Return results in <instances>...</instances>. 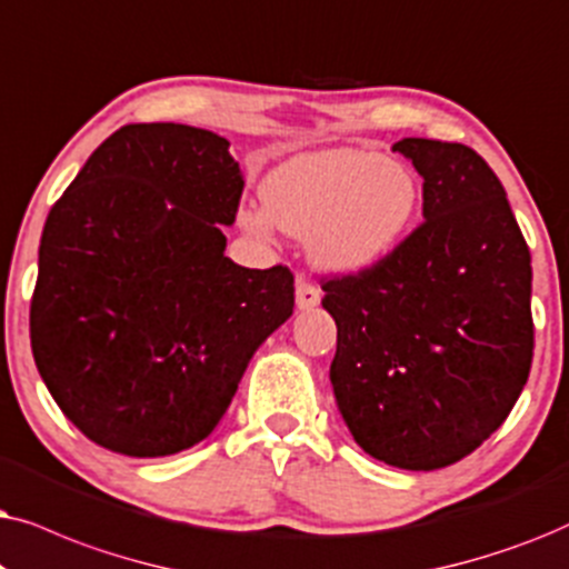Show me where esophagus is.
Returning a JSON list of instances; mask_svg holds the SVG:
<instances>
[{
	"mask_svg": "<svg viewBox=\"0 0 569 569\" xmlns=\"http://www.w3.org/2000/svg\"><path fill=\"white\" fill-rule=\"evenodd\" d=\"M320 305V289L309 283V280L299 278L297 280V307L299 309H315Z\"/></svg>",
	"mask_w": 569,
	"mask_h": 569,
	"instance_id": "34e87169",
	"label": "esophagus"
}]
</instances>
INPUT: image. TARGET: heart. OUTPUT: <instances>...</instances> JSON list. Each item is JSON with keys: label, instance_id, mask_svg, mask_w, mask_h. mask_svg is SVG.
<instances>
[{"label": "heart", "instance_id": "obj_1", "mask_svg": "<svg viewBox=\"0 0 569 569\" xmlns=\"http://www.w3.org/2000/svg\"><path fill=\"white\" fill-rule=\"evenodd\" d=\"M262 210L239 221L257 237L272 223L307 239L309 257L332 276H363L388 260L411 229L419 184L403 163L375 150L332 148L289 158L264 177Z\"/></svg>", "mask_w": 569, "mask_h": 569}]
</instances>
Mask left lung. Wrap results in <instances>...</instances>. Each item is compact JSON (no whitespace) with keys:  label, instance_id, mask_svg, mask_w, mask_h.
I'll return each mask as SVG.
<instances>
[{"label":"left lung","instance_id":"8db88e82","mask_svg":"<svg viewBox=\"0 0 569 569\" xmlns=\"http://www.w3.org/2000/svg\"><path fill=\"white\" fill-rule=\"evenodd\" d=\"M423 179V223L363 276L325 280L330 382L356 445L435 471L502 427L533 359L531 252L502 181L460 142L392 146Z\"/></svg>","mask_w":569,"mask_h":569}]
</instances>
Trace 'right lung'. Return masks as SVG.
Returning <instances> with one entry per match:
<instances>
[{
    "instance_id": "obj_1",
    "label": "right lung",
    "mask_w": 569,
    "mask_h": 569,
    "mask_svg": "<svg viewBox=\"0 0 569 569\" xmlns=\"http://www.w3.org/2000/svg\"><path fill=\"white\" fill-rule=\"evenodd\" d=\"M200 127L127 124L51 208L30 346L62 413L130 458L173 456L223 419L257 348L293 312V276L223 254L244 177Z\"/></svg>"
}]
</instances>
